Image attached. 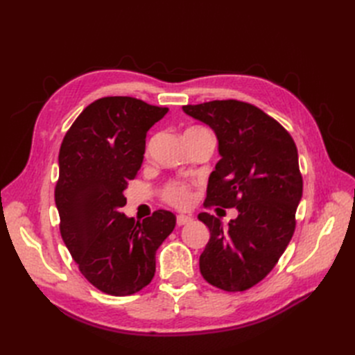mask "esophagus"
<instances>
[{
    "label": "esophagus",
    "mask_w": 355,
    "mask_h": 355,
    "mask_svg": "<svg viewBox=\"0 0 355 355\" xmlns=\"http://www.w3.org/2000/svg\"><path fill=\"white\" fill-rule=\"evenodd\" d=\"M191 220H192V218L187 216V214H178V218H176V223L179 225V227H182V225L189 223Z\"/></svg>",
    "instance_id": "obj_1"
}]
</instances>
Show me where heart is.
I'll use <instances>...</instances> for the list:
<instances>
[{"label": "heart", "instance_id": "obj_1", "mask_svg": "<svg viewBox=\"0 0 355 355\" xmlns=\"http://www.w3.org/2000/svg\"><path fill=\"white\" fill-rule=\"evenodd\" d=\"M200 130H206L202 127H189L188 132H200ZM163 200L173 206L176 209H188L192 201H194V192H192V185L187 184V182H179L173 180L168 182V184L163 189Z\"/></svg>", "mask_w": 355, "mask_h": 355}]
</instances>
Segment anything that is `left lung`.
<instances>
[{"mask_svg": "<svg viewBox=\"0 0 355 355\" xmlns=\"http://www.w3.org/2000/svg\"><path fill=\"white\" fill-rule=\"evenodd\" d=\"M184 111L209 124L219 141L222 158L204 206L239 210L228 228L210 213L198 214L210 230L201 275L225 292H244L272 271L293 237L304 188L297 149L286 128L252 103L211 101Z\"/></svg>", "mask_w": 355, "mask_h": 355, "instance_id": "left-lung-1", "label": "left lung"}]
</instances>
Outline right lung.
Instances as JSON below:
<instances>
[{"label": "right lung", "mask_w": 355, "mask_h": 355, "mask_svg": "<svg viewBox=\"0 0 355 355\" xmlns=\"http://www.w3.org/2000/svg\"><path fill=\"white\" fill-rule=\"evenodd\" d=\"M167 111L108 96L77 116L60 145L55 188L60 235L85 280L106 295L128 296L151 283L155 252L175 230L168 210L142 222L121 213L123 192L142 166L146 132Z\"/></svg>", "instance_id": "right-lung-1"}]
</instances>
